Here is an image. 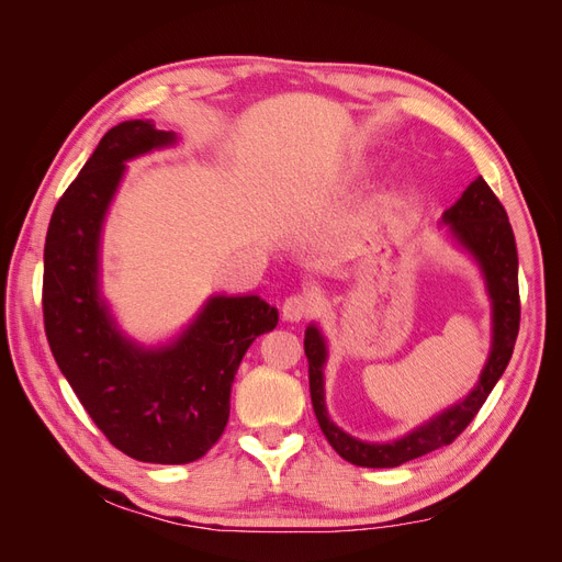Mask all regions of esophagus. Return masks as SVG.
<instances>
[{"label": "esophagus", "instance_id": "1", "mask_svg": "<svg viewBox=\"0 0 562 562\" xmlns=\"http://www.w3.org/2000/svg\"><path fill=\"white\" fill-rule=\"evenodd\" d=\"M316 307V302L307 293H295L283 302V318L285 321H302L307 318Z\"/></svg>", "mask_w": 562, "mask_h": 562}]
</instances>
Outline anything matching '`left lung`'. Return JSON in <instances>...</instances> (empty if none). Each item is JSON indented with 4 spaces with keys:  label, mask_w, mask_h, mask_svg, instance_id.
<instances>
[{
    "label": "left lung",
    "mask_w": 562,
    "mask_h": 562,
    "mask_svg": "<svg viewBox=\"0 0 562 562\" xmlns=\"http://www.w3.org/2000/svg\"><path fill=\"white\" fill-rule=\"evenodd\" d=\"M450 223L457 241L473 252L481 262L492 297V323H495V337H492V351L483 375L471 394L452 405L450 411L440 413L424 427L415 429L394 443H363L342 429H337L326 413L323 403V363H326V342L321 333L310 326L304 333V353L310 361V391L314 415L323 436L328 438L333 450L356 467L389 469L411 462L427 452H434L462 434L473 417L479 415L490 391L495 389L504 370L512 361L514 345L520 328V295H518V250L512 223L502 206V201L490 190L483 178H475L459 199L443 215Z\"/></svg>",
    "instance_id": "obj_1"
}]
</instances>
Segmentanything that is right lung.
I'll return each instance as SVG.
<instances>
[{"mask_svg": "<svg viewBox=\"0 0 562 562\" xmlns=\"http://www.w3.org/2000/svg\"><path fill=\"white\" fill-rule=\"evenodd\" d=\"M173 140L143 119L110 128L56 203L44 246L50 353L110 443L151 464L194 462L217 443L244 353L279 323L258 295H217L171 347L147 351L114 328L98 297L100 227L124 161Z\"/></svg>", "mask_w": 562, "mask_h": 562, "instance_id": "1", "label": "right lung"}]
</instances>
